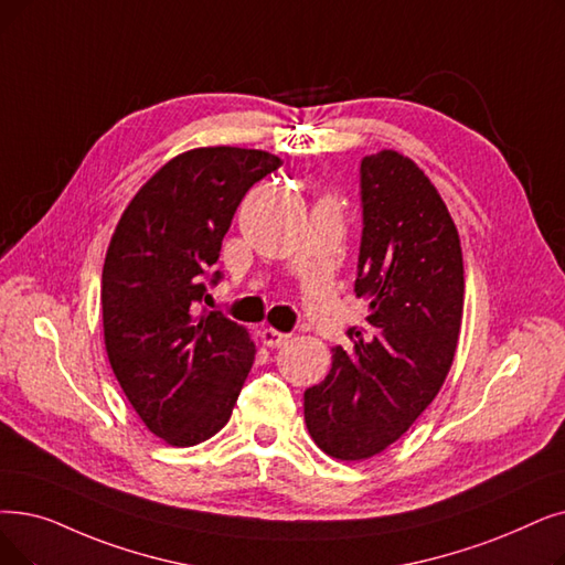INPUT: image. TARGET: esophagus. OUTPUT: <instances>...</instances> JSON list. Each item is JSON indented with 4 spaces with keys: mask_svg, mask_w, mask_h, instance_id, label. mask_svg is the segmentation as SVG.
Returning a JSON list of instances; mask_svg holds the SVG:
<instances>
[{
    "mask_svg": "<svg viewBox=\"0 0 565 565\" xmlns=\"http://www.w3.org/2000/svg\"><path fill=\"white\" fill-rule=\"evenodd\" d=\"M260 339H263L265 347L279 349V347H284V343L290 339V334H284V332L275 330V328H263V330H260Z\"/></svg>",
    "mask_w": 565,
    "mask_h": 565,
    "instance_id": "34e87169",
    "label": "esophagus"
}]
</instances>
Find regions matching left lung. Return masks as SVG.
Returning <instances> with one entry per match:
<instances>
[{"label": "left lung", "mask_w": 565, "mask_h": 565, "mask_svg": "<svg viewBox=\"0 0 565 565\" xmlns=\"http://www.w3.org/2000/svg\"><path fill=\"white\" fill-rule=\"evenodd\" d=\"M362 239L355 296L370 302L351 349L305 392L313 444L341 461L383 452L444 385L463 311L459 233L436 186L408 157L381 150L360 163Z\"/></svg>", "instance_id": "8db88e82"}]
</instances>
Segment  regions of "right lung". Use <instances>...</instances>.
I'll return each instance as SVG.
<instances>
[{
	"instance_id": "1",
	"label": "right lung",
	"mask_w": 565,
	"mask_h": 565,
	"mask_svg": "<svg viewBox=\"0 0 565 565\" xmlns=\"http://www.w3.org/2000/svg\"><path fill=\"white\" fill-rule=\"evenodd\" d=\"M281 159L199 147L142 184L113 233L102 277L108 360L140 420L166 444H203L228 420L256 347L224 311L195 316L233 214Z\"/></svg>"
}]
</instances>
